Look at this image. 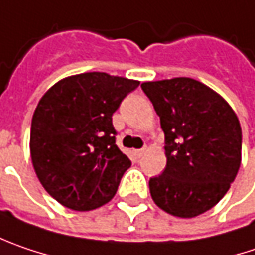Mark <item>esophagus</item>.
<instances>
[{
	"mask_svg": "<svg viewBox=\"0 0 255 255\" xmlns=\"http://www.w3.org/2000/svg\"><path fill=\"white\" fill-rule=\"evenodd\" d=\"M134 153H135V156H137V157H141L142 153H144V148H138V150H135Z\"/></svg>",
	"mask_w": 255,
	"mask_h": 255,
	"instance_id": "1",
	"label": "esophagus"
}]
</instances>
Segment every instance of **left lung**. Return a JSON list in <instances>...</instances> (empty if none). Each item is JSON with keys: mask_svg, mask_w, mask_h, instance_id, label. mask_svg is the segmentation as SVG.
Masks as SVG:
<instances>
[{"mask_svg": "<svg viewBox=\"0 0 255 255\" xmlns=\"http://www.w3.org/2000/svg\"><path fill=\"white\" fill-rule=\"evenodd\" d=\"M160 117L166 169L148 182L167 214L193 218L215 206L241 164V126L228 102L190 78L141 83Z\"/></svg>", "mask_w": 255, "mask_h": 255, "instance_id": "obj_1", "label": "left lung"}]
</instances>
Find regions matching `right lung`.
<instances>
[{
    "instance_id": "right-lung-1",
    "label": "right lung",
    "mask_w": 255,
    "mask_h": 255,
    "mask_svg": "<svg viewBox=\"0 0 255 255\" xmlns=\"http://www.w3.org/2000/svg\"><path fill=\"white\" fill-rule=\"evenodd\" d=\"M138 81L88 72L43 95L31 120L30 153L47 193L73 211H91L117 193L129 158L117 147L113 114Z\"/></svg>"
}]
</instances>
